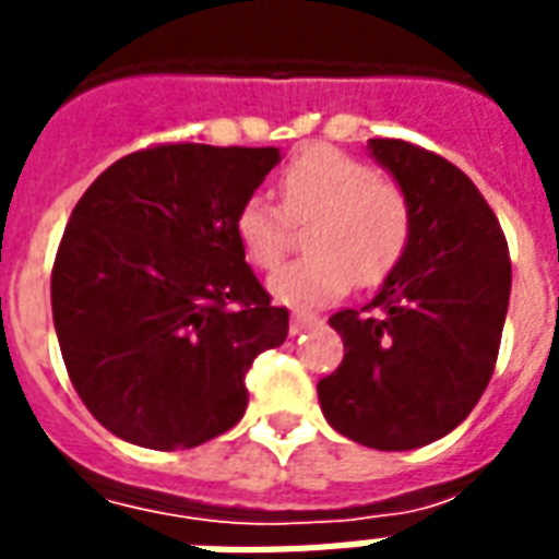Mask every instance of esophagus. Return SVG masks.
<instances>
[{
	"mask_svg": "<svg viewBox=\"0 0 559 559\" xmlns=\"http://www.w3.org/2000/svg\"><path fill=\"white\" fill-rule=\"evenodd\" d=\"M317 317L314 314H305V311H293L290 314V332L296 335V332H302V329L314 326Z\"/></svg>",
	"mask_w": 559,
	"mask_h": 559,
	"instance_id": "obj_1",
	"label": "esophagus"
}]
</instances>
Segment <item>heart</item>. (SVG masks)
Listing matches in <instances>:
<instances>
[{
    "instance_id": "heart-1",
    "label": "heart",
    "mask_w": 559,
    "mask_h": 559,
    "mask_svg": "<svg viewBox=\"0 0 559 559\" xmlns=\"http://www.w3.org/2000/svg\"><path fill=\"white\" fill-rule=\"evenodd\" d=\"M281 206L263 194L245 197L233 230L257 269H275L293 245V224H311V254L272 275L269 290L284 305H326L359 287L386 281L413 236L407 191L377 176L365 160L332 146L299 152L281 173Z\"/></svg>"
}]
</instances>
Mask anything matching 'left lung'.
I'll return each instance as SVG.
<instances>
[{
    "label": "left lung",
    "mask_w": 559,
    "mask_h": 559,
    "mask_svg": "<svg viewBox=\"0 0 559 559\" xmlns=\"http://www.w3.org/2000/svg\"><path fill=\"white\" fill-rule=\"evenodd\" d=\"M368 148L411 197L413 236L371 302L329 317L344 359L317 395L338 433L404 452L445 437L481 399L512 263L500 221L467 173L407 140L380 138Z\"/></svg>",
    "instance_id": "obj_1"
}]
</instances>
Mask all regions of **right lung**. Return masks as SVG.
Here are the masks:
<instances>
[{
    "label": "right lung",
    "mask_w": 559,
    "mask_h": 559,
    "mask_svg": "<svg viewBox=\"0 0 559 559\" xmlns=\"http://www.w3.org/2000/svg\"><path fill=\"white\" fill-rule=\"evenodd\" d=\"M278 148L160 143L86 188L56 251L50 302L80 401L116 437L194 449L245 416V374L281 347L272 305L233 230Z\"/></svg>",
    "instance_id": "1"
}]
</instances>
